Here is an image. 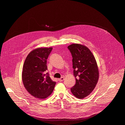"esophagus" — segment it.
I'll return each mask as SVG.
<instances>
[{"label": "esophagus", "instance_id": "34e87169", "mask_svg": "<svg viewBox=\"0 0 125 125\" xmlns=\"http://www.w3.org/2000/svg\"><path fill=\"white\" fill-rule=\"evenodd\" d=\"M58 80H59L60 82H62V81H63L64 80V77H61V78L59 79H58Z\"/></svg>", "mask_w": 125, "mask_h": 125}]
</instances>
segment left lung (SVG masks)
Masks as SVG:
<instances>
[{
	"instance_id": "1",
	"label": "left lung",
	"mask_w": 125,
	"mask_h": 125,
	"mask_svg": "<svg viewBox=\"0 0 125 125\" xmlns=\"http://www.w3.org/2000/svg\"><path fill=\"white\" fill-rule=\"evenodd\" d=\"M72 57L73 74L76 83L70 90L77 98L82 99L89 95L94 89L99 77L95 59L86 46L72 44L67 47Z\"/></svg>"
}]
</instances>
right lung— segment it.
Segmentation results:
<instances>
[{"instance_id":"obj_1","label":"right lung","mask_w":125,"mask_h":125,"mask_svg":"<svg viewBox=\"0 0 125 125\" xmlns=\"http://www.w3.org/2000/svg\"><path fill=\"white\" fill-rule=\"evenodd\" d=\"M53 48H39L32 51L24 61L22 80L28 92L33 97L43 99L50 95L56 84L49 76L47 60Z\"/></svg>"}]
</instances>
